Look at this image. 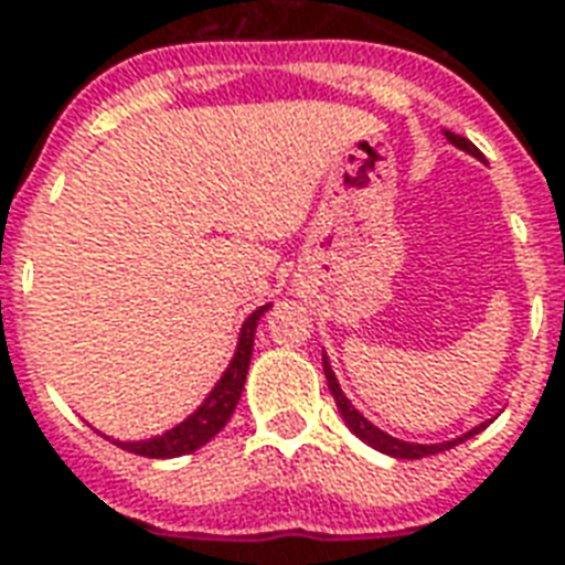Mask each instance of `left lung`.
<instances>
[{
	"instance_id": "left-lung-1",
	"label": "left lung",
	"mask_w": 565,
	"mask_h": 565,
	"mask_svg": "<svg viewBox=\"0 0 565 565\" xmlns=\"http://www.w3.org/2000/svg\"><path fill=\"white\" fill-rule=\"evenodd\" d=\"M445 136H448L450 145H457L460 150H466V153H472V157H478V160H481V150L475 148L472 141L462 139V136H454V132H448V129H445ZM323 375H327V384H330L332 399H335V405H339V412H342L348 429H351V433H354L360 441H366L369 448L381 450V454H387V457H399V460H420V457H429V454H441V450H448V448H454V445H460V441L472 438L475 433H481V429L487 426V424L475 426V429H469V433H462V436L450 438V441H438V445H415V441H403V438L387 436L384 429H379V426L372 424V420H366V417L356 412L354 405H351V399H348V396L342 393V387H339L335 375H332V366H330V360H327V354H323Z\"/></svg>"
}]
</instances>
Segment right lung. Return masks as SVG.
<instances>
[{"mask_svg": "<svg viewBox=\"0 0 565 565\" xmlns=\"http://www.w3.org/2000/svg\"><path fill=\"white\" fill-rule=\"evenodd\" d=\"M269 311V306H259L250 318L242 323V335L235 344V354L230 366L214 384V391L205 396V403L199 405L193 415L181 420L172 429H166L162 436L145 438V441H115L117 448L139 454V457H153V460H169V457H181V454H193L202 445H209L211 438L221 433L226 420L233 417L235 405L242 399L245 391L247 366H250V354H254V332H257V320Z\"/></svg>", "mask_w": 565, "mask_h": 565, "instance_id": "obj_1", "label": "right lung"}]
</instances>
